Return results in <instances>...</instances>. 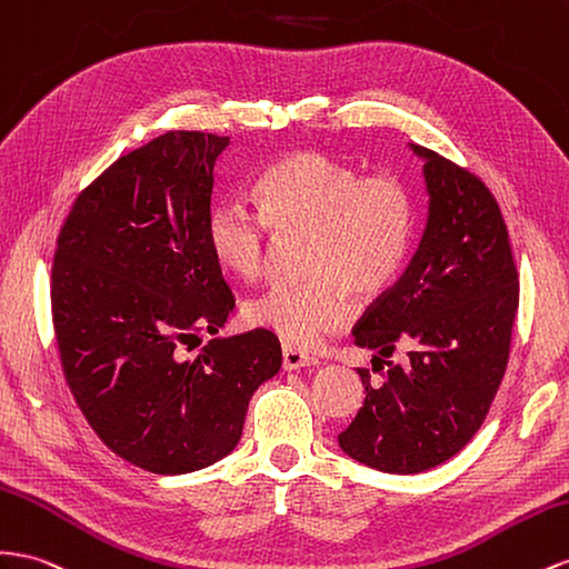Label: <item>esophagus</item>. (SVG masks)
<instances>
[{
    "label": "esophagus",
    "instance_id": "esophagus-1",
    "mask_svg": "<svg viewBox=\"0 0 569 569\" xmlns=\"http://www.w3.org/2000/svg\"><path fill=\"white\" fill-rule=\"evenodd\" d=\"M318 359L306 355V351H299L295 347H282V368L284 371H301L306 366H316Z\"/></svg>",
    "mask_w": 569,
    "mask_h": 569
}]
</instances>
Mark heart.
<instances>
[{
	"label": "heart",
	"mask_w": 569,
	"mask_h": 569,
	"mask_svg": "<svg viewBox=\"0 0 569 569\" xmlns=\"http://www.w3.org/2000/svg\"><path fill=\"white\" fill-rule=\"evenodd\" d=\"M256 210L218 201L206 239L218 263L241 280L263 272L272 229L311 234L303 284H272L243 303L249 326L278 335L287 347L311 349L351 318V290L376 299L402 272L411 247L409 189L392 174L361 177L355 164L322 150L282 158L256 183Z\"/></svg>",
	"instance_id": "obj_1"
}]
</instances>
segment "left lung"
<instances>
[{
	"label": "left lung",
	"mask_w": 569,
	"mask_h": 569,
	"mask_svg": "<svg viewBox=\"0 0 569 569\" xmlns=\"http://www.w3.org/2000/svg\"><path fill=\"white\" fill-rule=\"evenodd\" d=\"M423 167L426 224L399 282L355 328V342L409 363H388L366 388L337 442L357 462L386 473H419L448 462L479 431L510 357L519 303L508 227L481 179L409 143ZM373 357V361L378 359Z\"/></svg>",
	"instance_id": "obj_1"
}]
</instances>
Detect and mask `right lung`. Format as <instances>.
<instances>
[{"mask_svg":"<svg viewBox=\"0 0 569 569\" xmlns=\"http://www.w3.org/2000/svg\"><path fill=\"white\" fill-rule=\"evenodd\" d=\"M227 146L203 131L152 138L76 198L57 241L52 320L76 405L107 448L152 473L232 452L249 399L282 366L268 330L218 337L234 297L206 218ZM201 331L213 340L187 360L180 347Z\"/></svg>","mask_w":569,"mask_h":569,"instance_id":"1","label":"right lung"}]
</instances>
